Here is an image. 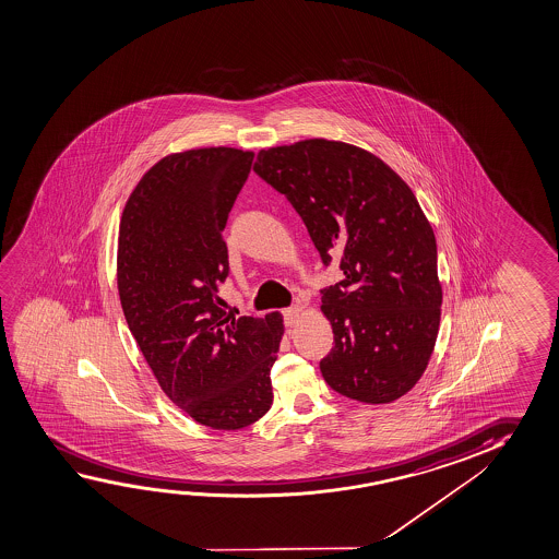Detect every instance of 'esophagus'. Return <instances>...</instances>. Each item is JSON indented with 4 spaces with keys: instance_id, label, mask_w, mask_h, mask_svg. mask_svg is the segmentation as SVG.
I'll return each instance as SVG.
<instances>
[{
    "instance_id": "obj_1",
    "label": "esophagus",
    "mask_w": 559,
    "mask_h": 559,
    "mask_svg": "<svg viewBox=\"0 0 559 559\" xmlns=\"http://www.w3.org/2000/svg\"><path fill=\"white\" fill-rule=\"evenodd\" d=\"M301 319V309L299 307H289L284 310L285 326H295Z\"/></svg>"
}]
</instances>
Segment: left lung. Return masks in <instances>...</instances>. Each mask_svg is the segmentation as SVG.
Listing matches in <instances>:
<instances>
[{"mask_svg":"<svg viewBox=\"0 0 559 559\" xmlns=\"http://www.w3.org/2000/svg\"><path fill=\"white\" fill-rule=\"evenodd\" d=\"M254 170L301 215L324 266L334 347L320 371L330 389L389 404L416 386L433 354L443 289L437 242L412 188L369 151L332 140L260 150Z\"/></svg>","mask_w":559,"mask_h":559,"instance_id":"1","label":"left lung"}]
</instances>
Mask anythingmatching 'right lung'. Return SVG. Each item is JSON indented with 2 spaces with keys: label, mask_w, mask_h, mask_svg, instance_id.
<instances>
[{
  "label": "right lung",
  "mask_w": 559,
  "mask_h": 559,
  "mask_svg": "<svg viewBox=\"0 0 559 559\" xmlns=\"http://www.w3.org/2000/svg\"><path fill=\"white\" fill-rule=\"evenodd\" d=\"M254 153L180 151L155 163L126 202L116 280L126 322L163 392L198 424L235 431L266 414L284 319L227 314L223 240Z\"/></svg>",
  "instance_id": "add662e5"
}]
</instances>
